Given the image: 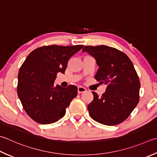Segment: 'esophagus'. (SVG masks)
<instances>
[{"mask_svg": "<svg viewBox=\"0 0 157 157\" xmlns=\"http://www.w3.org/2000/svg\"><path fill=\"white\" fill-rule=\"evenodd\" d=\"M86 88H84V87H82V86H78V92L79 94L84 93V92H86Z\"/></svg>", "mask_w": 157, "mask_h": 157, "instance_id": "obj_1", "label": "esophagus"}]
</instances>
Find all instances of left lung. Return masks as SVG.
I'll use <instances>...</instances> for the list:
<instances>
[{
    "instance_id": "left-lung-1",
    "label": "left lung",
    "mask_w": 157,
    "mask_h": 157,
    "mask_svg": "<svg viewBox=\"0 0 157 157\" xmlns=\"http://www.w3.org/2000/svg\"><path fill=\"white\" fill-rule=\"evenodd\" d=\"M86 52L99 67L94 78L107 85L101 97L93 92L88 104L90 117L101 124L113 126L127 119L140 100V82L130 58L124 52L107 45H86Z\"/></svg>"
}]
</instances>
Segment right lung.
<instances>
[{"mask_svg":"<svg viewBox=\"0 0 157 157\" xmlns=\"http://www.w3.org/2000/svg\"><path fill=\"white\" fill-rule=\"evenodd\" d=\"M83 45L42 46L32 51L18 73L17 93L24 109L39 124L54 123L63 118L78 94V88L54 86L57 73H64L69 58Z\"/></svg>","mask_w":157,"mask_h":157,"instance_id":"right-lung-1","label":"right lung"}]
</instances>
